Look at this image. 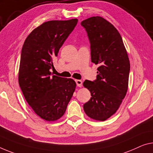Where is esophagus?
Masks as SVG:
<instances>
[{
	"instance_id": "1",
	"label": "esophagus",
	"mask_w": 153,
	"mask_h": 153,
	"mask_svg": "<svg viewBox=\"0 0 153 153\" xmlns=\"http://www.w3.org/2000/svg\"><path fill=\"white\" fill-rule=\"evenodd\" d=\"M75 81H76V85L78 87H81L82 86V84H83V81H81V80H75Z\"/></svg>"
}]
</instances>
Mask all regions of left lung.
Segmentation results:
<instances>
[{
  "instance_id": "1",
  "label": "left lung",
  "mask_w": 153,
  "mask_h": 153,
  "mask_svg": "<svg viewBox=\"0 0 153 153\" xmlns=\"http://www.w3.org/2000/svg\"><path fill=\"white\" fill-rule=\"evenodd\" d=\"M81 25L90 41L91 62L100 65L96 79L83 83L91 96L83 109L91 118L104 121L116 112L125 97L130 62L120 34L111 23L96 16Z\"/></svg>"
}]
</instances>
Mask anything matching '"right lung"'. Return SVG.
I'll return each instance as SVG.
<instances>
[{"label":"right lung","mask_w":153,"mask_h":153,"mask_svg":"<svg viewBox=\"0 0 153 153\" xmlns=\"http://www.w3.org/2000/svg\"><path fill=\"white\" fill-rule=\"evenodd\" d=\"M78 22L77 19L43 23L28 36L21 51L18 82L28 104L46 121L63 116L76 88L72 79L51 74L53 59Z\"/></svg>","instance_id":"right-lung-1"}]
</instances>
